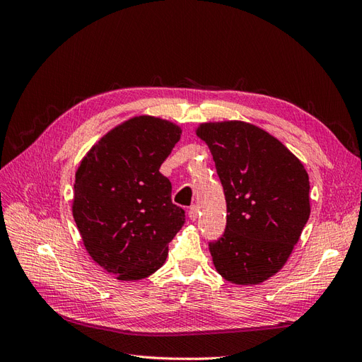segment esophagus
Listing matches in <instances>:
<instances>
[{
    "mask_svg": "<svg viewBox=\"0 0 362 362\" xmlns=\"http://www.w3.org/2000/svg\"><path fill=\"white\" fill-rule=\"evenodd\" d=\"M189 217H190V221H196V218L199 217V208L196 205L190 206L189 208Z\"/></svg>",
    "mask_w": 362,
    "mask_h": 362,
    "instance_id": "esophagus-1",
    "label": "esophagus"
}]
</instances>
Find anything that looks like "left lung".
Instances as JSON below:
<instances>
[{
    "instance_id": "1",
    "label": "left lung",
    "mask_w": 362,
    "mask_h": 362,
    "mask_svg": "<svg viewBox=\"0 0 362 362\" xmlns=\"http://www.w3.org/2000/svg\"><path fill=\"white\" fill-rule=\"evenodd\" d=\"M225 192L226 228L210 242L216 270L237 286L269 279L286 264L310 217V178L267 131L240 120L201 124Z\"/></svg>"
}]
</instances>
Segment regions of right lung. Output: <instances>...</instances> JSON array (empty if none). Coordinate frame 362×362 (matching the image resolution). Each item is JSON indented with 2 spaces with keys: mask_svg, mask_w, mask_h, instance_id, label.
<instances>
[{
  "mask_svg": "<svg viewBox=\"0 0 362 362\" xmlns=\"http://www.w3.org/2000/svg\"><path fill=\"white\" fill-rule=\"evenodd\" d=\"M180 137L169 120L131 117L93 145L75 173L72 214L84 247L120 281L157 272L185 222L160 173Z\"/></svg>",
  "mask_w": 362,
  "mask_h": 362,
  "instance_id": "add662e5",
  "label": "right lung"
}]
</instances>
